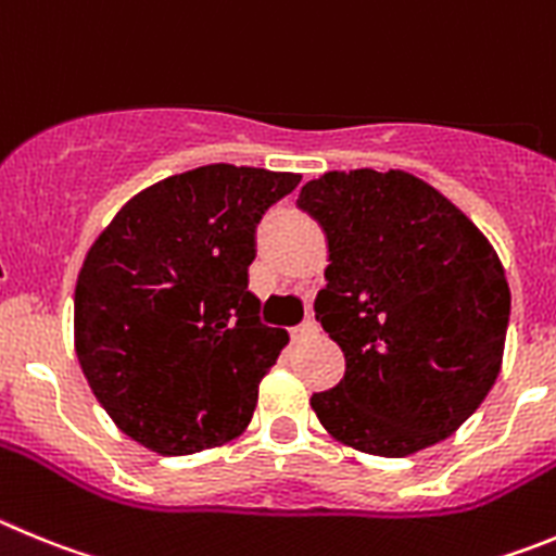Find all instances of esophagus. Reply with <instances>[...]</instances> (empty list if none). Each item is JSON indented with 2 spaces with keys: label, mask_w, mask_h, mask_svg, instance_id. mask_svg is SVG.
I'll list each match as a JSON object with an SVG mask.
<instances>
[{
  "label": "esophagus",
  "mask_w": 556,
  "mask_h": 556,
  "mask_svg": "<svg viewBox=\"0 0 556 556\" xmlns=\"http://www.w3.org/2000/svg\"><path fill=\"white\" fill-rule=\"evenodd\" d=\"M315 334H318V324L309 321V318H307V321L299 324V327L290 329V338L296 340V343H304V340H313Z\"/></svg>",
  "instance_id": "esophagus-1"
}]
</instances>
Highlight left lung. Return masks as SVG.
<instances>
[{"label": "left lung", "instance_id": "obj_1", "mask_svg": "<svg viewBox=\"0 0 556 556\" xmlns=\"http://www.w3.org/2000/svg\"><path fill=\"white\" fill-rule=\"evenodd\" d=\"M296 204L327 235L315 318L346 357L343 379L309 399L321 427L377 457L457 432L502 371L509 285L496 249L407 172H327Z\"/></svg>", "mask_w": 556, "mask_h": 556}]
</instances>
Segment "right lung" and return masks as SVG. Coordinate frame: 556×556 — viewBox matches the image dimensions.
Segmentation results:
<instances>
[{
    "label": "right lung",
    "instance_id": "right-lung-1",
    "mask_svg": "<svg viewBox=\"0 0 556 556\" xmlns=\"http://www.w3.org/2000/svg\"><path fill=\"white\" fill-rule=\"evenodd\" d=\"M299 174L213 166L129 199L85 254L74 349L124 434L166 457L249 427L257 384L288 343L249 290L254 229Z\"/></svg>",
    "mask_w": 556,
    "mask_h": 556
}]
</instances>
